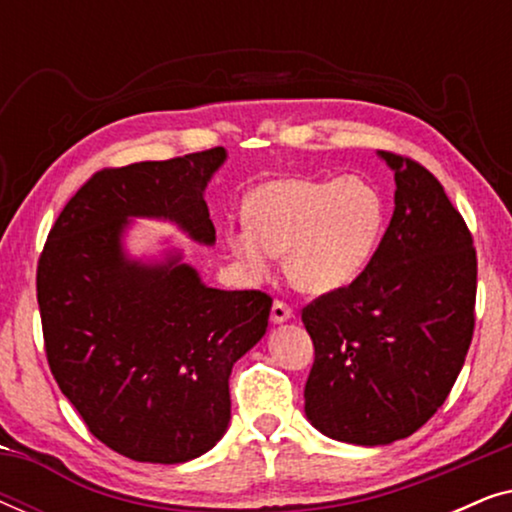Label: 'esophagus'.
Listing matches in <instances>:
<instances>
[{"label":"esophagus","mask_w":512,"mask_h":512,"mask_svg":"<svg viewBox=\"0 0 512 512\" xmlns=\"http://www.w3.org/2000/svg\"><path fill=\"white\" fill-rule=\"evenodd\" d=\"M293 317V310H291V305L289 303H284V300H275V303H272V310H270V319H272V324H282V321H289Z\"/></svg>","instance_id":"1"}]
</instances>
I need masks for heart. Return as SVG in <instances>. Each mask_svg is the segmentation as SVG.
<instances>
[{
	"mask_svg": "<svg viewBox=\"0 0 512 512\" xmlns=\"http://www.w3.org/2000/svg\"><path fill=\"white\" fill-rule=\"evenodd\" d=\"M387 205L373 181L356 177H277L249 195V228L230 235L235 256L265 277L286 254L291 282L307 293L352 284L382 240Z\"/></svg>",
	"mask_w": 512,
	"mask_h": 512,
	"instance_id": "heart-1",
	"label": "heart"
}]
</instances>
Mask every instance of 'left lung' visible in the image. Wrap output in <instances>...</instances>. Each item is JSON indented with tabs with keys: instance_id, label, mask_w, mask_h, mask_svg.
<instances>
[{
	"instance_id": "8db88e82",
	"label": "left lung",
	"mask_w": 512,
	"mask_h": 512,
	"mask_svg": "<svg viewBox=\"0 0 512 512\" xmlns=\"http://www.w3.org/2000/svg\"><path fill=\"white\" fill-rule=\"evenodd\" d=\"M396 207L366 270L303 307L314 345L307 419L328 438L389 445L436 415L475 328L473 235L422 163L382 151Z\"/></svg>"
}]
</instances>
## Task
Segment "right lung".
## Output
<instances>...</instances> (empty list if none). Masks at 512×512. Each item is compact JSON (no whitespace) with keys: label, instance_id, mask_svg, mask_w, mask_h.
I'll return each instance as SVG.
<instances>
[{"label":"right lung","instance_id":"right-lung-1","mask_svg":"<svg viewBox=\"0 0 512 512\" xmlns=\"http://www.w3.org/2000/svg\"><path fill=\"white\" fill-rule=\"evenodd\" d=\"M221 146L104 167L72 195L37 263L48 366L88 431L149 464H181L216 445L230 419L235 361L268 328L265 291H219L188 265L123 258L128 216H165L212 244L202 188Z\"/></svg>","mask_w":512,"mask_h":512}]
</instances>
